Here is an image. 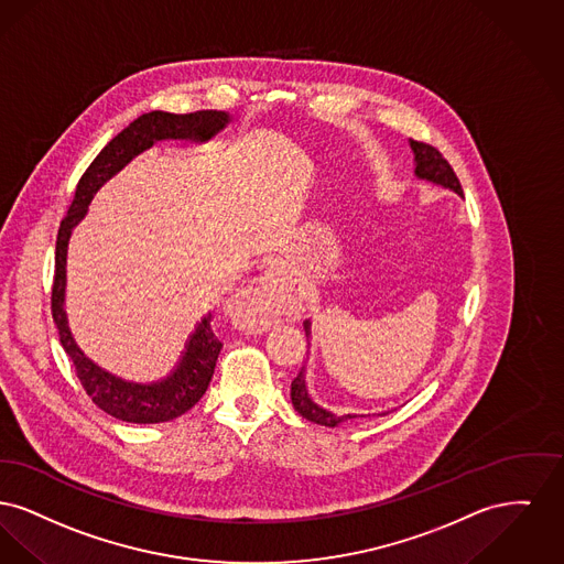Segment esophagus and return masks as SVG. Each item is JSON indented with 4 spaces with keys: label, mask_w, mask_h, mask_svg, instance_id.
<instances>
[{
    "label": "esophagus",
    "mask_w": 564,
    "mask_h": 564,
    "mask_svg": "<svg viewBox=\"0 0 564 564\" xmlns=\"http://www.w3.org/2000/svg\"><path fill=\"white\" fill-rule=\"evenodd\" d=\"M273 305H275V284L269 275H261L248 289L239 291L231 303L239 323L250 328L268 326L269 316L273 314Z\"/></svg>",
    "instance_id": "1"
}]
</instances>
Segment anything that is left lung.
<instances>
[{
    "label": "left lung",
    "mask_w": 564,
    "mask_h": 564,
    "mask_svg": "<svg viewBox=\"0 0 564 564\" xmlns=\"http://www.w3.org/2000/svg\"><path fill=\"white\" fill-rule=\"evenodd\" d=\"M410 147L414 150L415 161V178L426 180V182H433L437 186H444L449 188L454 193H458L463 197V188H460V182L456 178L452 165L444 159V154L437 149H433L431 144H424V142H415L410 140ZM305 335H310V321H305ZM291 399H293V408H295L299 414L303 415L305 420L314 422V424H321V426H339L341 422L356 417V415H335L330 412H326L323 408H318L310 394H307V388H305V369L299 371L293 384H291Z\"/></svg>",
    "instance_id": "left-lung-1"
}]
</instances>
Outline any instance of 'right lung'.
I'll list each match as a JSON object with an SVG mask.
<instances>
[{"mask_svg":"<svg viewBox=\"0 0 564 564\" xmlns=\"http://www.w3.org/2000/svg\"><path fill=\"white\" fill-rule=\"evenodd\" d=\"M231 117L218 110H199L191 115H172L154 110L133 120L127 129H122L117 138H112L104 150L93 159L87 172L76 186L74 202L61 220L55 252V282L51 310L53 321L59 328V341L63 350L69 356L76 376L83 388L87 390L93 403L106 414L133 422V424H156L167 422L188 412L208 390L209 380L214 376V367L220 355L223 341L212 325V314L204 316L188 337L184 352L176 369L152 384H133L124 382L117 376L97 367L72 337L67 326V314L63 310L65 303V265H67V243L74 227L87 216L90 199L95 193L112 178L120 170L140 152L149 150L154 142L161 140H188L195 144H204L212 140L220 129L229 124Z\"/></svg>","mask_w":564,"mask_h":564,"instance_id":"obj_1","label":"right lung"}]
</instances>
